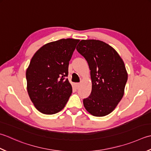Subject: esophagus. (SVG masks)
<instances>
[{
  "instance_id": "1",
  "label": "esophagus",
  "mask_w": 151,
  "mask_h": 151,
  "mask_svg": "<svg viewBox=\"0 0 151 151\" xmlns=\"http://www.w3.org/2000/svg\"><path fill=\"white\" fill-rule=\"evenodd\" d=\"M80 86H81V83H76V86L77 88L80 87Z\"/></svg>"
}]
</instances>
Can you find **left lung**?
<instances>
[{
	"label": "left lung",
	"instance_id": "obj_1",
	"mask_svg": "<svg viewBox=\"0 0 151 151\" xmlns=\"http://www.w3.org/2000/svg\"><path fill=\"white\" fill-rule=\"evenodd\" d=\"M76 50L90 70L91 92L83 100L84 107L95 116L110 114L124 94L128 73L122 59L113 47L99 40H82Z\"/></svg>",
	"mask_w": 151,
	"mask_h": 151
}]
</instances>
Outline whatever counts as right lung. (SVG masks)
Returning a JSON list of instances; mask_svg holds the SVG:
<instances>
[{
  "instance_id": "add662e5",
  "label": "right lung",
  "mask_w": 151,
  "mask_h": 151,
  "mask_svg": "<svg viewBox=\"0 0 151 151\" xmlns=\"http://www.w3.org/2000/svg\"><path fill=\"white\" fill-rule=\"evenodd\" d=\"M78 39H60L44 44L32 56L26 70L27 89L35 108L45 114L63 109L72 93L68 67Z\"/></svg>"
}]
</instances>
